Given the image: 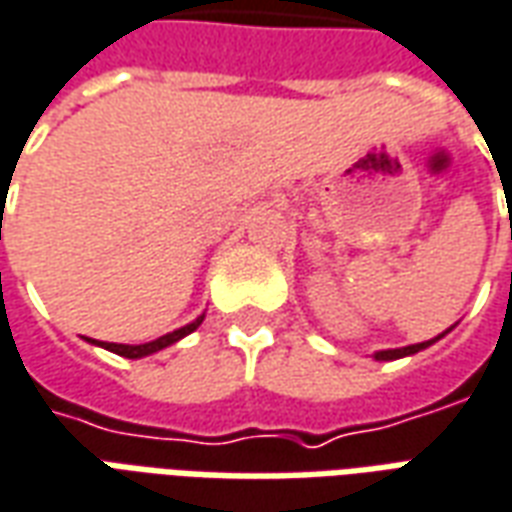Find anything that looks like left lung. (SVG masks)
Listing matches in <instances>:
<instances>
[{
	"label": "left lung",
	"mask_w": 512,
	"mask_h": 512,
	"mask_svg": "<svg viewBox=\"0 0 512 512\" xmlns=\"http://www.w3.org/2000/svg\"><path fill=\"white\" fill-rule=\"evenodd\" d=\"M512 227V224H510ZM452 330V327H449ZM446 330V332H449ZM446 332H441L438 338H432V341H424V343H410V346H402V349H382V352H374V360H399V357H410L416 355V352H421V349H427V346H432L435 341H441Z\"/></svg>",
	"instance_id": "left-lung-1"
}]
</instances>
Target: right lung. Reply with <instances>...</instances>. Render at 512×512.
Wrapping results in <instances>:
<instances>
[{"label":"right lung","mask_w":512,"mask_h":512,"mask_svg":"<svg viewBox=\"0 0 512 512\" xmlns=\"http://www.w3.org/2000/svg\"><path fill=\"white\" fill-rule=\"evenodd\" d=\"M205 321V313L199 318H194L191 324H185V327H180V330L169 332V335H160V338H155V341L149 343H135V346H130V343H105V341H94V338H88L91 343H96V346H102V349H107V352H113V355H121V357H130V360H138V357H146V355H155V352H160V349H166V346H171V343L182 341L185 335H191V332L199 327Z\"/></svg>","instance_id":"add662e5"}]
</instances>
